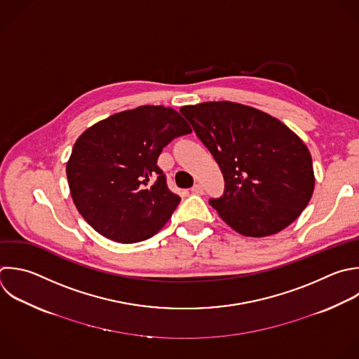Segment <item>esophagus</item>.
<instances>
[{
  "mask_svg": "<svg viewBox=\"0 0 359 359\" xmlns=\"http://www.w3.org/2000/svg\"><path fill=\"white\" fill-rule=\"evenodd\" d=\"M191 192L192 194H196V195H202L203 194V187L201 184H195L192 188H191Z\"/></svg>",
  "mask_w": 359,
  "mask_h": 359,
  "instance_id": "1",
  "label": "esophagus"
}]
</instances>
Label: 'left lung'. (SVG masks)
I'll return each mask as SVG.
<instances>
[{"mask_svg":"<svg viewBox=\"0 0 359 359\" xmlns=\"http://www.w3.org/2000/svg\"><path fill=\"white\" fill-rule=\"evenodd\" d=\"M181 114L216 160L224 192L209 203L237 233L275 234L294 222L314 189L311 156L276 118L236 102L182 107Z\"/></svg>","mask_w":359,"mask_h":359,"instance_id":"1","label":"left lung"}]
</instances>
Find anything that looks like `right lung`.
<instances>
[{
    "label": "right lung",
    "instance_id": "obj_1",
    "mask_svg": "<svg viewBox=\"0 0 359 359\" xmlns=\"http://www.w3.org/2000/svg\"><path fill=\"white\" fill-rule=\"evenodd\" d=\"M191 132L175 109L163 105L123 111L88 128L66 165L80 215L118 243L154 236L181 201L168 189L157 158L172 139Z\"/></svg>",
    "mask_w": 359,
    "mask_h": 359
}]
</instances>
